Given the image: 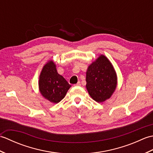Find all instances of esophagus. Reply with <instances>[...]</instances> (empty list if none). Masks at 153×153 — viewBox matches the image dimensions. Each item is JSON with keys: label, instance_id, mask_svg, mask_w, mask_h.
I'll use <instances>...</instances> for the list:
<instances>
[{"label": "esophagus", "instance_id": "obj_1", "mask_svg": "<svg viewBox=\"0 0 153 153\" xmlns=\"http://www.w3.org/2000/svg\"><path fill=\"white\" fill-rule=\"evenodd\" d=\"M75 86H80L81 85V83L80 82H77L76 84H75Z\"/></svg>", "mask_w": 153, "mask_h": 153}]
</instances>
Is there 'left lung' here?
Instances as JSON below:
<instances>
[{
    "label": "left lung",
    "instance_id": "8db88e82",
    "mask_svg": "<svg viewBox=\"0 0 153 153\" xmlns=\"http://www.w3.org/2000/svg\"><path fill=\"white\" fill-rule=\"evenodd\" d=\"M86 87L92 99L98 102L109 99L117 85L116 74L112 64L104 55L89 66L86 73Z\"/></svg>",
    "mask_w": 153,
    "mask_h": 153
}]
</instances>
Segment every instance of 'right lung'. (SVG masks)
Masks as SVG:
<instances>
[{"label":"right lung","mask_w":153,"mask_h":153,"mask_svg":"<svg viewBox=\"0 0 153 153\" xmlns=\"http://www.w3.org/2000/svg\"><path fill=\"white\" fill-rule=\"evenodd\" d=\"M39 87L45 99L53 103L62 100L71 85L57 72L56 66L49 61L44 66L39 76Z\"/></svg>","instance_id":"1"}]
</instances>
